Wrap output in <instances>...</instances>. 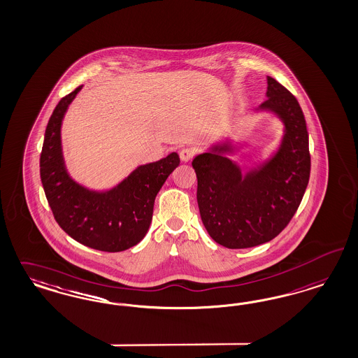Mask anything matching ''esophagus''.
Returning a JSON list of instances; mask_svg holds the SVG:
<instances>
[{
  "label": "esophagus",
  "mask_w": 358,
  "mask_h": 358,
  "mask_svg": "<svg viewBox=\"0 0 358 358\" xmlns=\"http://www.w3.org/2000/svg\"><path fill=\"white\" fill-rule=\"evenodd\" d=\"M194 156V150L192 148H182L180 150V159L184 162L192 160Z\"/></svg>",
  "instance_id": "34e87169"
}]
</instances>
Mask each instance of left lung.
I'll return each mask as SVG.
<instances>
[{
    "label": "left lung",
    "mask_w": 358,
    "mask_h": 358,
    "mask_svg": "<svg viewBox=\"0 0 358 358\" xmlns=\"http://www.w3.org/2000/svg\"><path fill=\"white\" fill-rule=\"evenodd\" d=\"M266 96L257 112H272L284 125L280 144L267 160L243 174L226 156L234 152L226 141L192 162L201 220L210 236L227 248L258 246L280 234L308 185V131L299 101L271 76Z\"/></svg>",
    "instance_id": "left-lung-1"
}]
</instances>
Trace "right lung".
I'll list each match as a JSON object with an SVG mask.
<instances>
[{"label":"right lung","mask_w":358,"mask_h":358,"mask_svg":"<svg viewBox=\"0 0 358 358\" xmlns=\"http://www.w3.org/2000/svg\"><path fill=\"white\" fill-rule=\"evenodd\" d=\"M79 86L61 99L45 132L41 180L54 218L76 242L99 251L119 252L134 247L148 233L153 205L161 186L180 165L176 152L137 166L108 190H92L70 176L63 157L61 128Z\"/></svg>","instance_id":"right-lung-1"}]
</instances>
